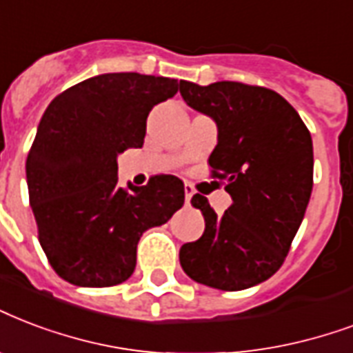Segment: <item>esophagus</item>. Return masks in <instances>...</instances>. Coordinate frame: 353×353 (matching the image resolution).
Instances as JSON below:
<instances>
[{
    "instance_id": "esophagus-1",
    "label": "esophagus",
    "mask_w": 353,
    "mask_h": 353,
    "mask_svg": "<svg viewBox=\"0 0 353 353\" xmlns=\"http://www.w3.org/2000/svg\"><path fill=\"white\" fill-rule=\"evenodd\" d=\"M192 194H194V190H192V187L190 185H185V203H190V198H192Z\"/></svg>"
}]
</instances>
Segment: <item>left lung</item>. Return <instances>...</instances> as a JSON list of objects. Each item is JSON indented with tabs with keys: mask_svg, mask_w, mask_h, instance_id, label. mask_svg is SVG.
Masks as SVG:
<instances>
[{
	"mask_svg": "<svg viewBox=\"0 0 353 353\" xmlns=\"http://www.w3.org/2000/svg\"><path fill=\"white\" fill-rule=\"evenodd\" d=\"M188 107L216 122L212 177L225 181L233 203L219 216L205 196L190 203L205 231L179 250L188 278L212 289H250L278 272L313 190V141L294 107L270 88L219 81H181Z\"/></svg>",
	"mask_w": 353,
	"mask_h": 353,
	"instance_id": "left-lung-1",
	"label": "left lung"
}]
</instances>
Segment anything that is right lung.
Masks as SVG:
<instances>
[{"instance_id":"right-lung-1","label":"right lung","mask_w":353,"mask_h":353,"mask_svg":"<svg viewBox=\"0 0 353 353\" xmlns=\"http://www.w3.org/2000/svg\"><path fill=\"white\" fill-rule=\"evenodd\" d=\"M181 87L170 77L101 74L53 99L39 123L26 174L40 246L53 270L79 287H112L137 265L142 233L181 209L176 176L118 185V153L141 148L148 114Z\"/></svg>"}]
</instances>
